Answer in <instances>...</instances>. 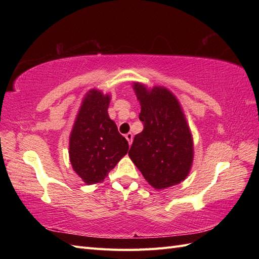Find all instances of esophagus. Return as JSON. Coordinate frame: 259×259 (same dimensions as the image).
<instances>
[{
	"instance_id": "esophagus-1",
	"label": "esophagus",
	"mask_w": 259,
	"mask_h": 259,
	"mask_svg": "<svg viewBox=\"0 0 259 259\" xmlns=\"http://www.w3.org/2000/svg\"><path fill=\"white\" fill-rule=\"evenodd\" d=\"M125 139L126 140H128V142H129V145H131V144H133V139H134V136H133V134H126L125 136Z\"/></svg>"
}]
</instances>
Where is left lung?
<instances>
[{"label":"left lung","mask_w":259,"mask_h":259,"mask_svg":"<svg viewBox=\"0 0 259 259\" xmlns=\"http://www.w3.org/2000/svg\"><path fill=\"white\" fill-rule=\"evenodd\" d=\"M144 130L136 135L129 157L156 189L181 183L192 163V139L179 102L161 87L148 91L135 83Z\"/></svg>","instance_id":"8db88e82"}]
</instances>
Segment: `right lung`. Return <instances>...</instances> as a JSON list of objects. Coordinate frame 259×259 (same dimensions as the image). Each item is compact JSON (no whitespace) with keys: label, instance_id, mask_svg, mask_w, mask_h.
<instances>
[{"label":"right lung","instance_id":"obj_1","mask_svg":"<svg viewBox=\"0 0 259 259\" xmlns=\"http://www.w3.org/2000/svg\"><path fill=\"white\" fill-rule=\"evenodd\" d=\"M109 96L91 90L82 102L70 136V161L88 185L100 183L129 149L109 118Z\"/></svg>","mask_w":259,"mask_h":259}]
</instances>
